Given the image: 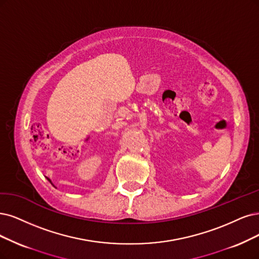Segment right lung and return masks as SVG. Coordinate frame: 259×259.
Masks as SVG:
<instances>
[{"instance_id": "1", "label": "right lung", "mask_w": 259, "mask_h": 259, "mask_svg": "<svg viewBox=\"0 0 259 259\" xmlns=\"http://www.w3.org/2000/svg\"><path fill=\"white\" fill-rule=\"evenodd\" d=\"M48 180H49V181H50V183H51V180H50V179H48ZM51 184H52V183H51Z\"/></svg>"}]
</instances>
